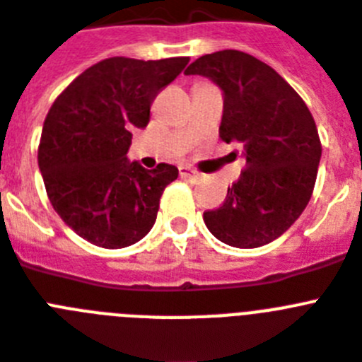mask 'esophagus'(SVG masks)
Segmentation results:
<instances>
[{"label": "esophagus", "instance_id": "1", "mask_svg": "<svg viewBox=\"0 0 362 362\" xmlns=\"http://www.w3.org/2000/svg\"><path fill=\"white\" fill-rule=\"evenodd\" d=\"M180 176H182V178H187V180H197V178H199V173H197L195 169H191V167L182 165L180 167Z\"/></svg>", "mask_w": 362, "mask_h": 362}]
</instances>
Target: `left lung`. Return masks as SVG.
<instances>
[{
  "instance_id": "1",
  "label": "left lung",
  "mask_w": 362,
  "mask_h": 362,
  "mask_svg": "<svg viewBox=\"0 0 362 362\" xmlns=\"http://www.w3.org/2000/svg\"><path fill=\"white\" fill-rule=\"evenodd\" d=\"M186 75L221 88L218 136L243 145L247 160L224 204L204 211L206 226L230 247H263L287 232L311 199L322 156L315 119L281 75L243 51L204 54Z\"/></svg>"
}]
</instances>
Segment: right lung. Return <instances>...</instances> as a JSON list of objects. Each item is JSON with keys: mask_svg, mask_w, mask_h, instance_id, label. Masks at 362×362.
Listing matches in <instances>:
<instances>
[{"mask_svg": "<svg viewBox=\"0 0 362 362\" xmlns=\"http://www.w3.org/2000/svg\"><path fill=\"white\" fill-rule=\"evenodd\" d=\"M187 57H112L81 73L53 103L42 129L38 167L54 211L95 247L124 248L156 223L160 197L178 169H145L127 153L151 105L186 68Z\"/></svg>", "mask_w": 362, "mask_h": 362, "instance_id": "1", "label": "right lung"}]
</instances>
